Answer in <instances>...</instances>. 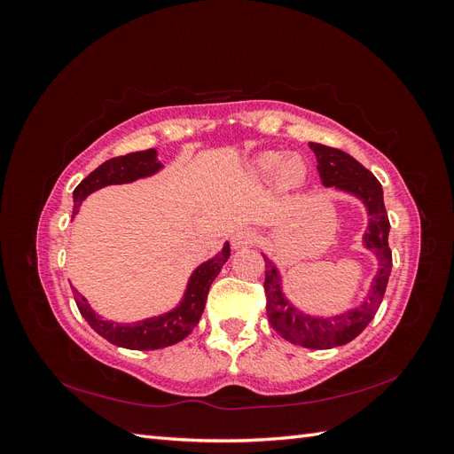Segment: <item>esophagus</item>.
Listing matches in <instances>:
<instances>
[{"label": "esophagus", "mask_w": 454, "mask_h": 454, "mask_svg": "<svg viewBox=\"0 0 454 454\" xmlns=\"http://www.w3.org/2000/svg\"><path fill=\"white\" fill-rule=\"evenodd\" d=\"M254 242V232L250 229H237L232 231L231 235V246L235 250H240V248H246V246Z\"/></svg>", "instance_id": "obj_1"}]
</instances>
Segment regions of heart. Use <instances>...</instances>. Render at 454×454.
Instances as JSON below:
<instances>
[{
  "label": "heart",
  "instance_id": "obj_1",
  "mask_svg": "<svg viewBox=\"0 0 454 454\" xmlns=\"http://www.w3.org/2000/svg\"><path fill=\"white\" fill-rule=\"evenodd\" d=\"M284 160V153L280 151H263V153L254 159V172L257 177L269 180L278 172L279 164ZM280 169V180L286 187H297L305 182L307 177V162L301 155L287 157Z\"/></svg>",
  "mask_w": 454,
  "mask_h": 454
}]
</instances>
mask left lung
Listing matches in <instances>:
<instances>
[{
  "mask_svg": "<svg viewBox=\"0 0 454 454\" xmlns=\"http://www.w3.org/2000/svg\"><path fill=\"white\" fill-rule=\"evenodd\" d=\"M309 145L318 160L324 187H335L365 206L369 219L367 231L364 232V246L377 257V274L360 305L335 316L309 314L286 297L280 270L263 254L267 316L274 332L287 342L305 348H333L358 337L380 307L392 270V252L388 248L390 222L384 208L382 185L373 174L345 151L314 142Z\"/></svg>",
  "mask_w": 454,
  "mask_h": 454,
  "instance_id": "left-lung-1",
  "label": "left lung"
}]
</instances>
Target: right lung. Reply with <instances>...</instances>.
Returning a JSON list of instances; mask_svg holds the SVG:
<instances>
[{
  "label": "right lung",
  "instance_id": "right-lung-1",
  "mask_svg": "<svg viewBox=\"0 0 454 454\" xmlns=\"http://www.w3.org/2000/svg\"><path fill=\"white\" fill-rule=\"evenodd\" d=\"M162 170V162L157 159V149H145L136 151L122 157H114L100 164L98 168L90 172L83 182H81L74 191V215L79 212V206L90 193L107 185H121V184H132L142 177H149ZM231 255L229 242L223 244L222 252H217L214 257L200 263L193 274H191L185 292L174 309L144 318L138 322H112L102 318L96 314L89 301L81 295L75 287L74 297L81 316L89 322V325L96 333L102 335L106 340L112 342L115 347L130 348V350H157L176 345V342L184 340L193 327L199 324L200 316L204 312L206 297L215 277L227 263Z\"/></svg>",
  "mask_w": 454,
  "mask_h": 454
}]
</instances>
